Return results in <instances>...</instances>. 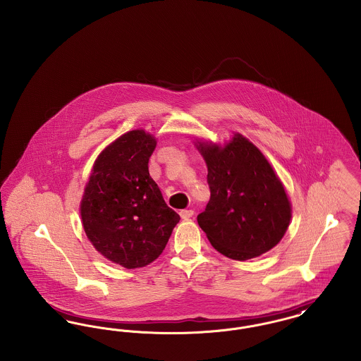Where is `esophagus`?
Segmentation results:
<instances>
[{"label": "esophagus", "mask_w": 361, "mask_h": 361, "mask_svg": "<svg viewBox=\"0 0 361 361\" xmlns=\"http://www.w3.org/2000/svg\"><path fill=\"white\" fill-rule=\"evenodd\" d=\"M192 215H193V212H192V210H181V212H180V216H181L184 221L190 219Z\"/></svg>", "instance_id": "esophagus-1"}]
</instances>
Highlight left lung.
Returning <instances> with one entry per match:
<instances>
[{
    "instance_id": "8db88e82",
    "label": "left lung",
    "mask_w": 361,
    "mask_h": 361,
    "mask_svg": "<svg viewBox=\"0 0 361 361\" xmlns=\"http://www.w3.org/2000/svg\"><path fill=\"white\" fill-rule=\"evenodd\" d=\"M195 146L212 192L197 224L212 247L240 262L274 248L289 228L292 203L263 152L238 132L224 146L200 139Z\"/></svg>"
}]
</instances>
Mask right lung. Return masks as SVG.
<instances>
[{
	"instance_id": "right-lung-1",
	"label": "right lung",
	"mask_w": 361,
	"mask_h": 361,
	"mask_svg": "<svg viewBox=\"0 0 361 361\" xmlns=\"http://www.w3.org/2000/svg\"><path fill=\"white\" fill-rule=\"evenodd\" d=\"M154 135L133 129L97 157L80 200L85 235L107 260L145 267L165 250L180 215L169 209L149 173Z\"/></svg>"
}]
</instances>
